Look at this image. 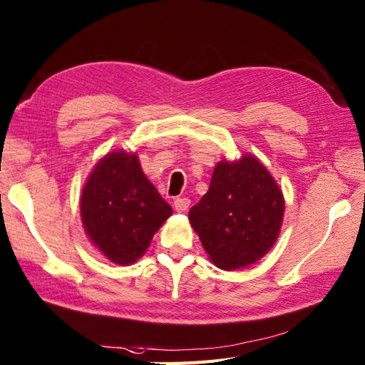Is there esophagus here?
Wrapping results in <instances>:
<instances>
[{"instance_id": "esophagus-1", "label": "esophagus", "mask_w": 365, "mask_h": 365, "mask_svg": "<svg viewBox=\"0 0 365 365\" xmlns=\"http://www.w3.org/2000/svg\"><path fill=\"white\" fill-rule=\"evenodd\" d=\"M173 206H175L176 212H185V210H187L190 206V200L189 198H176Z\"/></svg>"}]
</instances>
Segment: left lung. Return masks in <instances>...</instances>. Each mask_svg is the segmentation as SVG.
<instances>
[{"mask_svg":"<svg viewBox=\"0 0 365 365\" xmlns=\"http://www.w3.org/2000/svg\"><path fill=\"white\" fill-rule=\"evenodd\" d=\"M284 217V197L253 155L220 160L207 193L189 210V220L218 269L236 270L257 262L274 242Z\"/></svg>","mask_w":365,"mask_h":365,"instance_id":"obj_1","label":"left lung"}]
</instances>
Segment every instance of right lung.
Returning a JSON list of instances; mask_svg holds the SVG:
<instances>
[{
    "label": "right lung",
    "mask_w": 365,
    "mask_h": 365,
    "mask_svg": "<svg viewBox=\"0 0 365 365\" xmlns=\"http://www.w3.org/2000/svg\"><path fill=\"white\" fill-rule=\"evenodd\" d=\"M81 220L92 244L109 261L135 262L172 207L159 195L135 153H108L88 175L81 193Z\"/></svg>",
    "instance_id": "1"
}]
</instances>
